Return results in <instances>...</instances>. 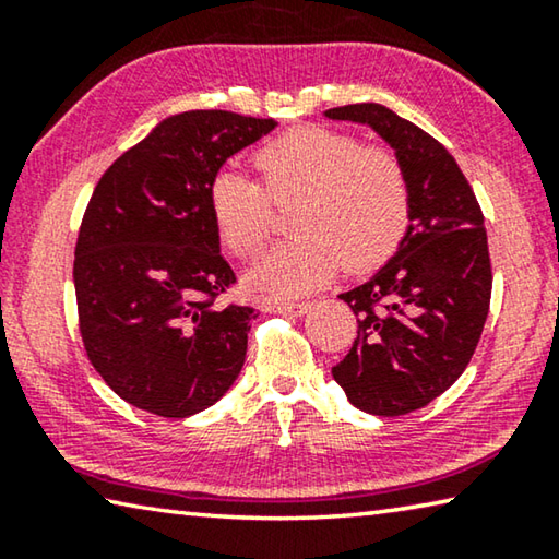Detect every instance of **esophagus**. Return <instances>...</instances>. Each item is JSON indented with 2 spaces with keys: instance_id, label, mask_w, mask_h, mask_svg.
<instances>
[{
  "instance_id": "1",
  "label": "esophagus",
  "mask_w": 559,
  "mask_h": 559,
  "mask_svg": "<svg viewBox=\"0 0 559 559\" xmlns=\"http://www.w3.org/2000/svg\"><path fill=\"white\" fill-rule=\"evenodd\" d=\"M269 310H271V313H278V316L300 318V316L308 313L310 306H308V302H278V306H271Z\"/></svg>"
}]
</instances>
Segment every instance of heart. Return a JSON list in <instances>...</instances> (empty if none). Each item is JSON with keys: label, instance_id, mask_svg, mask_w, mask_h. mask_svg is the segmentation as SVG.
<instances>
[{"label": "heart", "instance_id": "heart-1", "mask_svg": "<svg viewBox=\"0 0 559 559\" xmlns=\"http://www.w3.org/2000/svg\"><path fill=\"white\" fill-rule=\"evenodd\" d=\"M257 165L276 202L298 200L290 229L296 239L271 249L246 273L253 293L293 300L347 271L380 266L402 241L409 222V189L396 157L362 147L357 138L328 128H296L259 150ZM266 189L236 169L210 185V212L236 257H253L271 236Z\"/></svg>", "mask_w": 559, "mask_h": 559}]
</instances>
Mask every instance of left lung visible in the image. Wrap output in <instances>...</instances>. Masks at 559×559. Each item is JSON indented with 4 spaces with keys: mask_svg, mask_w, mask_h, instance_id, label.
<instances>
[{
    "mask_svg": "<svg viewBox=\"0 0 559 559\" xmlns=\"http://www.w3.org/2000/svg\"><path fill=\"white\" fill-rule=\"evenodd\" d=\"M323 116L372 128L409 189V224L394 257L340 293L357 316V340L333 377L357 409L409 414L459 380L484 333L493 286L484 214L456 159L414 122L380 103Z\"/></svg>",
    "mask_w": 559,
    "mask_h": 559,
    "instance_id": "8db88e82",
    "label": "left lung"
}]
</instances>
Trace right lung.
I'll return each mask as SVG.
<instances>
[{"instance_id": "right-lung-1", "label": "right lung", "mask_w": 559, "mask_h": 559, "mask_svg": "<svg viewBox=\"0 0 559 559\" xmlns=\"http://www.w3.org/2000/svg\"><path fill=\"white\" fill-rule=\"evenodd\" d=\"M271 118L187 110L122 153L93 189L73 286L91 365L120 400L165 419L219 402L239 377L253 308L216 306L236 281L210 185Z\"/></svg>"}]
</instances>
